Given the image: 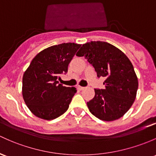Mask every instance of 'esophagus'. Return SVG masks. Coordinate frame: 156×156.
I'll list each match as a JSON object with an SVG mask.
<instances>
[{"label": "esophagus", "mask_w": 156, "mask_h": 156, "mask_svg": "<svg viewBox=\"0 0 156 156\" xmlns=\"http://www.w3.org/2000/svg\"><path fill=\"white\" fill-rule=\"evenodd\" d=\"M77 88L79 90H80V91H82V90L85 89V87H82V86H78Z\"/></svg>", "instance_id": "34e87169"}]
</instances>
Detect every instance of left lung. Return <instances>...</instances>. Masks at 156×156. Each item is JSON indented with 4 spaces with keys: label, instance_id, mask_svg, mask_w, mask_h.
I'll return each mask as SVG.
<instances>
[{
    "label": "left lung",
    "instance_id": "obj_1",
    "mask_svg": "<svg viewBox=\"0 0 156 156\" xmlns=\"http://www.w3.org/2000/svg\"><path fill=\"white\" fill-rule=\"evenodd\" d=\"M93 65L98 77L105 78L104 89H94V98L87 105L100 120L112 121L123 117L135 101L138 77L129 58L118 48L105 41L83 44L76 53Z\"/></svg>",
    "mask_w": 156,
    "mask_h": 156
}]
</instances>
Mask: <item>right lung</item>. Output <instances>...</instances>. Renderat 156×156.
<instances>
[{"label": "right lung", "mask_w": 156, "mask_h": 156, "mask_svg": "<svg viewBox=\"0 0 156 156\" xmlns=\"http://www.w3.org/2000/svg\"><path fill=\"white\" fill-rule=\"evenodd\" d=\"M80 47L71 42L53 45L32 60L23 76L22 95L35 116L53 120L68 110L76 88L58 84V79L68 72V65Z\"/></svg>", "instance_id": "right-lung-1"}]
</instances>
